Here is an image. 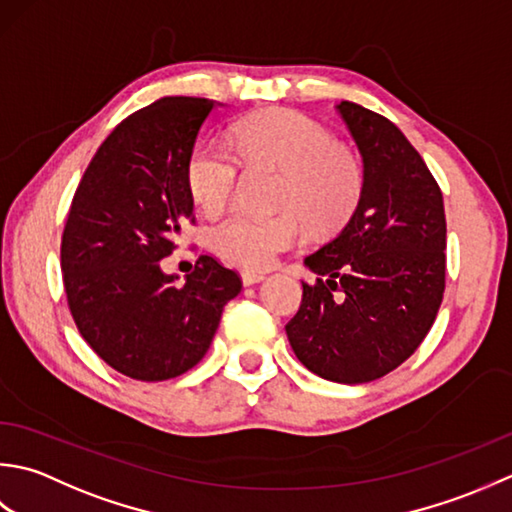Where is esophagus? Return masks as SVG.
Listing matches in <instances>:
<instances>
[{"instance_id":"34e87169","label":"esophagus","mask_w":512,"mask_h":512,"mask_svg":"<svg viewBox=\"0 0 512 512\" xmlns=\"http://www.w3.org/2000/svg\"><path fill=\"white\" fill-rule=\"evenodd\" d=\"M241 278H243V285H256V283H260V280H265V274L263 271H254V269H243V274H241Z\"/></svg>"}]
</instances>
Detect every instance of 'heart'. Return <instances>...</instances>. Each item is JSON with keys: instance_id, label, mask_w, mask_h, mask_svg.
I'll list each match as a JSON object with an SVG mask.
<instances>
[{"instance_id": "heart-1", "label": "heart", "mask_w": 512, "mask_h": 512, "mask_svg": "<svg viewBox=\"0 0 512 512\" xmlns=\"http://www.w3.org/2000/svg\"><path fill=\"white\" fill-rule=\"evenodd\" d=\"M238 159L249 168L283 170L278 203L269 216L234 212L210 227V245L229 263L263 269L305 238L309 221L320 232L344 225L364 190L356 152L307 114L271 108L249 114L234 128ZM225 145L203 143L187 163V190L207 214L221 212L236 194L241 165Z\"/></svg>"}]
</instances>
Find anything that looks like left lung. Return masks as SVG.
Masks as SVG:
<instances>
[{
  "mask_svg": "<svg viewBox=\"0 0 512 512\" xmlns=\"http://www.w3.org/2000/svg\"><path fill=\"white\" fill-rule=\"evenodd\" d=\"M364 163V190L342 232L305 258L287 338L309 371L362 384L398 369L420 347L446 287L442 190L409 139L387 117L340 101Z\"/></svg>",
  "mask_w": 512,
  "mask_h": 512,
  "instance_id": "8db88e82",
  "label": "left lung"
}]
</instances>
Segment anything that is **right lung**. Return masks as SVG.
I'll return each instance as SVG.
<instances>
[{"mask_svg": "<svg viewBox=\"0 0 512 512\" xmlns=\"http://www.w3.org/2000/svg\"><path fill=\"white\" fill-rule=\"evenodd\" d=\"M214 101L163 97L114 128L83 172L61 236V271L81 338L141 382L196 367L243 280L198 256L183 285L161 271L194 223L187 163Z\"/></svg>", "mask_w": 512, "mask_h": 512, "instance_id": "1", "label": "right lung"}]
</instances>
